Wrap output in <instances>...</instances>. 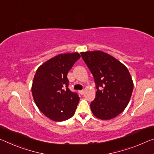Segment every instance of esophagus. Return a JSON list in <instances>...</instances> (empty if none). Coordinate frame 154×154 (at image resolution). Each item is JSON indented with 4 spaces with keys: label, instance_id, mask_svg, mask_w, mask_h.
<instances>
[{
    "label": "esophagus",
    "instance_id": "esophagus-1",
    "mask_svg": "<svg viewBox=\"0 0 154 154\" xmlns=\"http://www.w3.org/2000/svg\"><path fill=\"white\" fill-rule=\"evenodd\" d=\"M79 93L81 94L82 95H83V94H84V92H84V90H79Z\"/></svg>",
    "mask_w": 154,
    "mask_h": 154
}]
</instances>
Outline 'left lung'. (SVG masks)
Masks as SVG:
<instances>
[{"label": "left lung", "instance_id": "left-lung-1", "mask_svg": "<svg viewBox=\"0 0 154 154\" xmlns=\"http://www.w3.org/2000/svg\"><path fill=\"white\" fill-rule=\"evenodd\" d=\"M93 75L96 97L90 103L95 117L110 120L124 111L132 94V78L125 65L101 51L81 53Z\"/></svg>", "mask_w": 154, "mask_h": 154}]
</instances>
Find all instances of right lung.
<instances>
[{"label": "right lung", "mask_w": 154, "mask_h": 154, "mask_svg": "<svg viewBox=\"0 0 154 154\" xmlns=\"http://www.w3.org/2000/svg\"><path fill=\"white\" fill-rule=\"evenodd\" d=\"M80 57L77 52L59 54L36 70L31 86L33 98L38 109L51 120L64 121L74 115L79 97L68 89L67 75Z\"/></svg>", "instance_id": "right-lung-1"}]
</instances>
